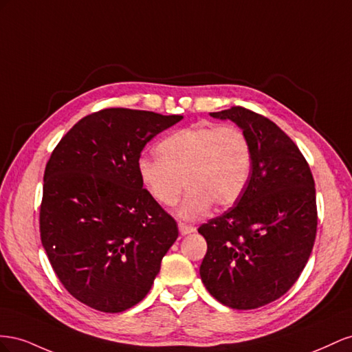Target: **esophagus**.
Instances as JSON below:
<instances>
[{
	"label": "esophagus",
	"instance_id": "obj_1",
	"mask_svg": "<svg viewBox=\"0 0 352 352\" xmlns=\"http://www.w3.org/2000/svg\"><path fill=\"white\" fill-rule=\"evenodd\" d=\"M178 228H179V233H182L183 236L190 234V233H195V232H196V228H195L193 226L186 224V223H178Z\"/></svg>",
	"mask_w": 352,
	"mask_h": 352
}]
</instances>
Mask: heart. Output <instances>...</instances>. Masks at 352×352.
<instances>
[{
	"instance_id": "heart-1",
	"label": "heart",
	"mask_w": 352,
	"mask_h": 352,
	"mask_svg": "<svg viewBox=\"0 0 352 352\" xmlns=\"http://www.w3.org/2000/svg\"><path fill=\"white\" fill-rule=\"evenodd\" d=\"M159 159L140 157L138 178L159 205L174 206L184 219L205 217L214 204L233 206L242 197L252 168V147L237 125H196L165 137L156 147Z\"/></svg>"
}]
</instances>
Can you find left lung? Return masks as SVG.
I'll return each mask as SVG.
<instances>
[{"label":"left lung","mask_w":352,"mask_h":352,"mask_svg":"<svg viewBox=\"0 0 352 352\" xmlns=\"http://www.w3.org/2000/svg\"><path fill=\"white\" fill-rule=\"evenodd\" d=\"M246 133L252 169L246 190L223 215L199 227L208 243L200 278L221 304L264 307L283 296L314 246V178L298 146L273 120L234 106L210 113Z\"/></svg>","instance_id":"obj_1"}]
</instances>
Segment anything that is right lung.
<instances>
[{
  "mask_svg": "<svg viewBox=\"0 0 352 352\" xmlns=\"http://www.w3.org/2000/svg\"><path fill=\"white\" fill-rule=\"evenodd\" d=\"M182 115L124 107L82 118L50 156L39 232L67 292L103 313H122L153 285L178 237L175 219L143 188L144 146Z\"/></svg>",
  "mask_w": 352,
  "mask_h": 352,
  "instance_id": "1",
  "label": "right lung"
}]
</instances>
